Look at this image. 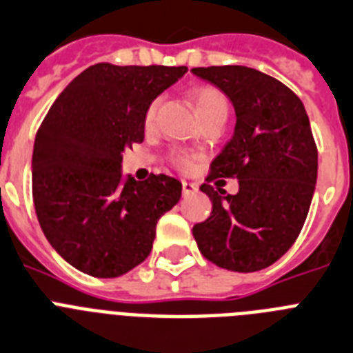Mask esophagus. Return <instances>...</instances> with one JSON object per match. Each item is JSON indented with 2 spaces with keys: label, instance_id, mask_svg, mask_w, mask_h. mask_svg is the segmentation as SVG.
<instances>
[{
  "label": "esophagus",
  "instance_id": "34e87169",
  "mask_svg": "<svg viewBox=\"0 0 353 353\" xmlns=\"http://www.w3.org/2000/svg\"><path fill=\"white\" fill-rule=\"evenodd\" d=\"M199 186L195 183H188V181H183V195L185 197H190V195L197 194Z\"/></svg>",
  "mask_w": 353,
  "mask_h": 353
}]
</instances>
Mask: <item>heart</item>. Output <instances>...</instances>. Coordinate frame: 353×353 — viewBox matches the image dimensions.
<instances>
[{
    "label": "heart",
    "mask_w": 353,
    "mask_h": 353,
    "mask_svg": "<svg viewBox=\"0 0 353 353\" xmlns=\"http://www.w3.org/2000/svg\"><path fill=\"white\" fill-rule=\"evenodd\" d=\"M192 101L195 104L199 119L210 117V115H228L229 112V101L220 88L213 87V85H202L192 90ZM156 110H158V101H152L145 110L143 115V124L145 128H151L156 117ZM194 158L190 154H177L176 165L183 170H188L192 167Z\"/></svg>",
    "instance_id": "heart-1"
}]
</instances>
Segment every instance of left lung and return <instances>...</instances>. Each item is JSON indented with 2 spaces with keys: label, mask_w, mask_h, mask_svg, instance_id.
Instances as JSON below:
<instances>
[{
  "label": "left lung",
  "mask_w": 353,
  "mask_h": 353,
  "mask_svg": "<svg viewBox=\"0 0 353 353\" xmlns=\"http://www.w3.org/2000/svg\"><path fill=\"white\" fill-rule=\"evenodd\" d=\"M192 72L219 87L236 112L234 134L201 186L213 210L195 223L194 238L220 268L257 272L290 250L307 219L318 174L309 117L295 92L261 70L211 65ZM216 176H236L239 194H219L209 185Z\"/></svg>",
  "instance_id": "obj_1"
}]
</instances>
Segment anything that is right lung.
I'll use <instances>...</instances> for the list:
<instances>
[{"mask_svg":"<svg viewBox=\"0 0 353 353\" xmlns=\"http://www.w3.org/2000/svg\"><path fill=\"white\" fill-rule=\"evenodd\" d=\"M186 67L96 63L76 76L37 131L32 194L46 238L92 277L124 275L151 254L156 223L181 199L165 174L122 181L124 149L143 142V115Z\"/></svg>","mask_w":353,"mask_h":353,"instance_id":"add662e5","label":"right lung"}]
</instances>
